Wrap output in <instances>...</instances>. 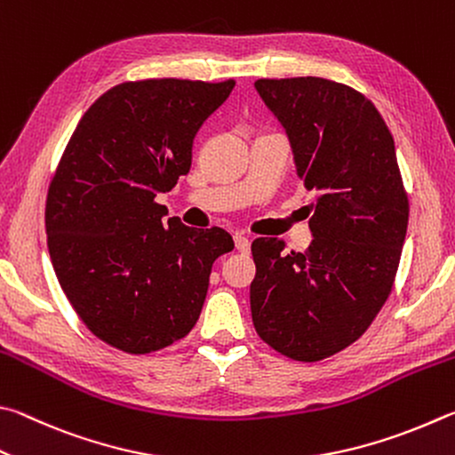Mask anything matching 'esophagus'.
<instances>
[{"instance_id":"34e87169","label":"esophagus","mask_w":455,"mask_h":455,"mask_svg":"<svg viewBox=\"0 0 455 455\" xmlns=\"http://www.w3.org/2000/svg\"><path fill=\"white\" fill-rule=\"evenodd\" d=\"M234 240H235V248H237V251H242V253H250L251 242L248 240V237L242 235V234H235V235H234Z\"/></svg>"}]
</instances>
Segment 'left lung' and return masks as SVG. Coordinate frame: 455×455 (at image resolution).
<instances>
[{
	"instance_id": "obj_1",
	"label": "left lung",
	"mask_w": 455,
	"mask_h": 455,
	"mask_svg": "<svg viewBox=\"0 0 455 455\" xmlns=\"http://www.w3.org/2000/svg\"><path fill=\"white\" fill-rule=\"evenodd\" d=\"M288 133L299 181L315 191L301 251L277 237L251 243L258 336L298 362H320L370 328L392 291L408 232V196L394 138L360 92L323 77L258 79Z\"/></svg>"
}]
</instances>
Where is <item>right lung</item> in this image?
Here are the masks:
<instances>
[{"label": "right lung", "instance_id": "right-lung-1", "mask_svg": "<svg viewBox=\"0 0 455 455\" xmlns=\"http://www.w3.org/2000/svg\"><path fill=\"white\" fill-rule=\"evenodd\" d=\"M235 82L143 79L111 87L79 119L45 204L58 282L93 336L127 354L186 338L202 314L226 229L164 220L156 197L191 165L199 127Z\"/></svg>", "mask_w": 455, "mask_h": 455}]
</instances>
